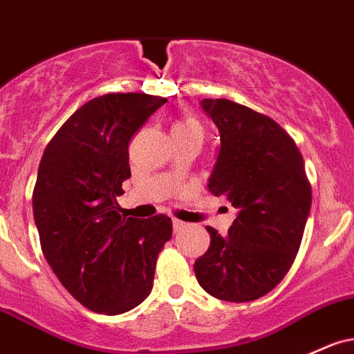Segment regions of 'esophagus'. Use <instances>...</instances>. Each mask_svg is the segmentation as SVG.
<instances>
[{"label": "esophagus", "instance_id": "esophagus-1", "mask_svg": "<svg viewBox=\"0 0 354 354\" xmlns=\"http://www.w3.org/2000/svg\"><path fill=\"white\" fill-rule=\"evenodd\" d=\"M185 227H186L185 221H181V220H178V218L173 220V228H174V232L181 230V228H185Z\"/></svg>", "mask_w": 354, "mask_h": 354}]
</instances>
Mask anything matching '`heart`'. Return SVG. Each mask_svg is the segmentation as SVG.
I'll return each instance as SVG.
<instances>
[{
	"instance_id": "obj_1",
	"label": "heart",
	"mask_w": 354,
	"mask_h": 354,
	"mask_svg": "<svg viewBox=\"0 0 354 354\" xmlns=\"http://www.w3.org/2000/svg\"><path fill=\"white\" fill-rule=\"evenodd\" d=\"M174 134H200L201 136L203 133H201V126L195 119L186 118V119L178 120V122H174L173 126H171V136Z\"/></svg>"
}]
</instances>
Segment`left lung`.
Here are the masks:
<instances>
[{"label": "left lung", "instance_id": "obj_1", "mask_svg": "<svg viewBox=\"0 0 354 354\" xmlns=\"http://www.w3.org/2000/svg\"><path fill=\"white\" fill-rule=\"evenodd\" d=\"M201 107L220 131L208 189L239 213L227 236L207 227L209 247L193 269L209 296L255 301L286 277L301 245L313 200L304 159L267 115L227 99Z\"/></svg>", "mask_w": 354, "mask_h": 354}]
</instances>
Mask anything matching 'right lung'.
<instances>
[{
	"label": "right lung",
	"mask_w": 354,
	"mask_h": 354,
	"mask_svg": "<svg viewBox=\"0 0 354 354\" xmlns=\"http://www.w3.org/2000/svg\"><path fill=\"white\" fill-rule=\"evenodd\" d=\"M166 102L136 92L95 97L70 115L41 156L33 189L41 250L62 286L94 313L141 304L173 235L169 216L126 218L118 205L131 178V138Z\"/></svg>",
	"instance_id": "add662e5"
}]
</instances>
